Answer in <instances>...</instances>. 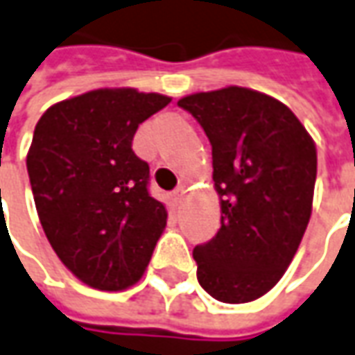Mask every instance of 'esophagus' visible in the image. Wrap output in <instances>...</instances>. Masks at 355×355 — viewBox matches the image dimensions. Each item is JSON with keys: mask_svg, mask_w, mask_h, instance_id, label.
<instances>
[{"mask_svg": "<svg viewBox=\"0 0 355 355\" xmlns=\"http://www.w3.org/2000/svg\"><path fill=\"white\" fill-rule=\"evenodd\" d=\"M184 194H187V190H184V187H180L171 194V198H173V202H175V204H180V202L184 200Z\"/></svg>", "mask_w": 355, "mask_h": 355, "instance_id": "esophagus-1", "label": "esophagus"}]
</instances>
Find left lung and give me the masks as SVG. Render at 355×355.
<instances>
[{
	"instance_id": "left-lung-1",
	"label": "left lung",
	"mask_w": 355,
	"mask_h": 355,
	"mask_svg": "<svg viewBox=\"0 0 355 355\" xmlns=\"http://www.w3.org/2000/svg\"><path fill=\"white\" fill-rule=\"evenodd\" d=\"M204 128L221 227L194 248L198 282L223 303L262 297L297 252L313 208L317 149L284 103L225 87L178 101Z\"/></svg>"
}]
</instances>
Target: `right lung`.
Segmentation results:
<instances>
[{"mask_svg": "<svg viewBox=\"0 0 355 355\" xmlns=\"http://www.w3.org/2000/svg\"><path fill=\"white\" fill-rule=\"evenodd\" d=\"M168 103L159 93L96 89L56 103L36 124L26 171L38 219L58 259L91 288L136 284L167 225L132 141Z\"/></svg>", "mask_w": 355, "mask_h": 355, "instance_id": "obj_1", "label": "right lung"}]
</instances>
